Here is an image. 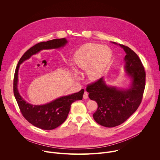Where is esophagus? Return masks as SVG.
Here are the masks:
<instances>
[{
  "instance_id": "1",
  "label": "esophagus",
  "mask_w": 160,
  "mask_h": 160,
  "mask_svg": "<svg viewBox=\"0 0 160 160\" xmlns=\"http://www.w3.org/2000/svg\"><path fill=\"white\" fill-rule=\"evenodd\" d=\"M83 98V99H87L88 98V93H87V92H84Z\"/></svg>"
}]
</instances>
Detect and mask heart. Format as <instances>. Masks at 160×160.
<instances>
[{"label":"heart","instance_id":"heart-1","mask_svg":"<svg viewBox=\"0 0 160 160\" xmlns=\"http://www.w3.org/2000/svg\"><path fill=\"white\" fill-rule=\"evenodd\" d=\"M112 57L111 49L96 43H87L75 54V65L81 70H87L89 80L96 81L104 74Z\"/></svg>","mask_w":160,"mask_h":160}]
</instances>
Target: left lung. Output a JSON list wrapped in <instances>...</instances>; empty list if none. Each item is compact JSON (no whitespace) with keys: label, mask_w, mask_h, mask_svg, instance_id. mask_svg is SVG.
Here are the masks:
<instances>
[{"label":"left lung","mask_w":160,"mask_h":160,"mask_svg":"<svg viewBox=\"0 0 160 160\" xmlns=\"http://www.w3.org/2000/svg\"><path fill=\"white\" fill-rule=\"evenodd\" d=\"M119 45L126 52L125 68L127 74L132 78L130 87L119 89L109 87L101 78L88 84L86 88L89 98L98 105L93 114L94 119L98 124L109 128L121 125L138 109L146 85V72L139 56L128 47Z\"/></svg>","instance_id":"left-lung-1"}]
</instances>
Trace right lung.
Segmentation results:
<instances>
[{"mask_svg": "<svg viewBox=\"0 0 160 160\" xmlns=\"http://www.w3.org/2000/svg\"><path fill=\"white\" fill-rule=\"evenodd\" d=\"M66 43V39L62 38L35 44L20 58L15 70L13 91L22 115L29 123L43 130H52L61 125L67 118L72 104L76 101L82 99L84 90L82 89L78 92L61 97L46 104L32 105L22 99L18 92L17 85L19 65L43 49L60 48L64 47Z\"/></svg>", "mask_w": 160, "mask_h": 160, "instance_id": "right-lung-1", "label": "right lung"}]
</instances>
